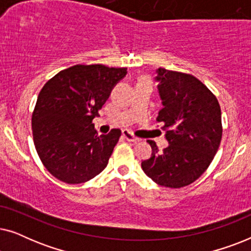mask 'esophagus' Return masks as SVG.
<instances>
[{
  "label": "esophagus",
  "mask_w": 251,
  "mask_h": 251,
  "mask_svg": "<svg viewBox=\"0 0 251 251\" xmlns=\"http://www.w3.org/2000/svg\"><path fill=\"white\" fill-rule=\"evenodd\" d=\"M122 136L125 137V138L128 140V142H132V143H138L139 142V138H137V137H135L132 135L131 132L129 131V130H122Z\"/></svg>",
  "instance_id": "obj_1"
}]
</instances>
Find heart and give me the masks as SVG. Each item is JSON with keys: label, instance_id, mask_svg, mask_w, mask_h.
Listing matches in <instances>:
<instances>
[{"label": "heart", "instance_id": "b5f03b06", "mask_svg": "<svg viewBox=\"0 0 251 251\" xmlns=\"http://www.w3.org/2000/svg\"><path fill=\"white\" fill-rule=\"evenodd\" d=\"M140 80H149V78H147V77H142V78H140Z\"/></svg>", "mask_w": 251, "mask_h": 251}]
</instances>
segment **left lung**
<instances>
[{
  "instance_id": "obj_1",
  "label": "left lung",
  "mask_w": 251,
  "mask_h": 251,
  "mask_svg": "<svg viewBox=\"0 0 251 251\" xmlns=\"http://www.w3.org/2000/svg\"><path fill=\"white\" fill-rule=\"evenodd\" d=\"M155 80L163 108L156 120L163 123L169 146L159 151L153 140L152 156L142 168L153 181L180 188L198 179L214 160L222 140V112L217 98L193 75L156 70Z\"/></svg>"
}]
</instances>
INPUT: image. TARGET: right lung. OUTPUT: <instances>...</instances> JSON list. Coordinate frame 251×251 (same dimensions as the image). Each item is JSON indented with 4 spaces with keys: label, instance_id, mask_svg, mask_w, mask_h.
Instances as JSON below:
<instances>
[{
    "label": "right lung",
    "instance_id": "right-lung-1",
    "mask_svg": "<svg viewBox=\"0 0 251 251\" xmlns=\"http://www.w3.org/2000/svg\"><path fill=\"white\" fill-rule=\"evenodd\" d=\"M126 68L75 65L54 75L40 91L32 115L36 152L64 183L81 184L108 163L121 130L98 135L92 123Z\"/></svg>",
    "mask_w": 251,
    "mask_h": 251
}]
</instances>
